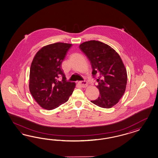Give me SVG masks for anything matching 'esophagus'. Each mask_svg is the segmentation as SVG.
I'll return each mask as SVG.
<instances>
[{"label": "esophagus", "mask_w": 158, "mask_h": 158, "mask_svg": "<svg viewBox=\"0 0 158 158\" xmlns=\"http://www.w3.org/2000/svg\"><path fill=\"white\" fill-rule=\"evenodd\" d=\"M79 85L81 86V87H86L87 86V83L86 81H79Z\"/></svg>", "instance_id": "obj_1"}]
</instances>
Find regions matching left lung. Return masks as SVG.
<instances>
[{"mask_svg": "<svg viewBox=\"0 0 158 158\" xmlns=\"http://www.w3.org/2000/svg\"><path fill=\"white\" fill-rule=\"evenodd\" d=\"M79 48L90 61L93 75L98 76L96 87L100 96L91 102L101 108H112L124 94L127 80L119 54L109 45L94 40L81 43Z\"/></svg>", "mask_w": 158, "mask_h": 158, "instance_id": "8db88e82", "label": "left lung"}]
</instances>
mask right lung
I'll use <instances>...</instances> for the list:
<instances>
[{
  "instance_id": "1",
  "label": "right lung",
  "mask_w": 158,
  "mask_h": 158,
  "mask_svg": "<svg viewBox=\"0 0 158 158\" xmlns=\"http://www.w3.org/2000/svg\"><path fill=\"white\" fill-rule=\"evenodd\" d=\"M69 43H53L45 46L35 54L31 65L29 89L42 108L52 110L66 102L75 87L74 82L66 81L61 63ZM63 77L61 81L58 77Z\"/></svg>"
}]
</instances>
